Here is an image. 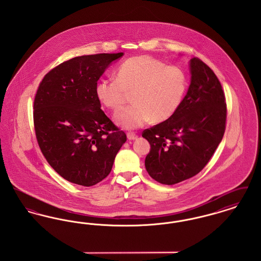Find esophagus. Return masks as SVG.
I'll return each mask as SVG.
<instances>
[{
  "instance_id": "1",
  "label": "esophagus",
  "mask_w": 261,
  "mask_h": 261,
  "mask_svg": "<svg viewBox=\"0 0 261 261\" xmlns=\"http://www.w3.org/2000/svg\"><path fill=\"white\" fill-rule=\"evenodd\" d=\"M127 138H128V140L132 141V140H136L137 138H138V135L135 134V133H128L127 134Z\"/></svg>"
}]
</instances>
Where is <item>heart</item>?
I'll return each instance as SVG.
<instances>
[{
	"label": "heart",
	"mask_w": 261,
	"mask_h": 261,
	"mask_svg": "<svg viewBox=\"0 0 261 261\" xmlns=\"http://www.w3.org/2000/svg\"><path fill=\"white\" fill-rule=\"evenodd\" d=\"M188 87L185 71L178 66L148 56L134 57L117 68L116 78H102L96 85V96L111 110L118 109L128 93H132L130 106L114 113L116 124L134 130L172 117L180 108Z\"/></svg>",
	"instance_id": "obj_1"
}]
</instances>
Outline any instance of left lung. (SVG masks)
<instances>
[{
	"label": "left lung",
	"instance_id": "left-lung-1",
	"mask_svg": "<svg viewBox=\"0 0 261 261\" xmlns=\"http://www.w3.org/2000/svg\"><path fill=\"white\" fill-rule=\"evenodd\" d=\"M191 83L172 117L143 132L150 145L145 166L163 185H174L202 170L220 144L226 123L222 86L197 58L189 62Z\"/></svg>",
	"mask_w": 261,
	"mask_h": 261
}]
</instances>
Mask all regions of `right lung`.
<instances>
[{"instance_id": "add662e5", "label": "right lung", "mask_w": 261, "mask_h": 261, "mask_svg": "<svg viewBox=\"0 0 261 261\" xmlns=\"http://www.w3.org/2000/svg\"><path fill=\"white\" fill-rule=\"evenodd\" d=\"M123 55L76 57L39 85L33 112L38 144L50 166L71 183L90 187L103 180L126 142L96 96L99 77Z\"/></svg>"}]
</instances>
